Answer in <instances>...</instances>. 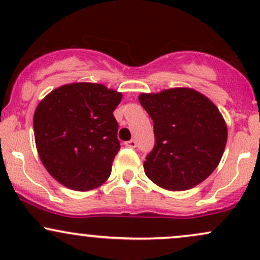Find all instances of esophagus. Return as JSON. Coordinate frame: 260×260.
Listing matches in <instances>:
<instances>
[{
	"label": "esophagus",
	"mask_w": 260,
	"mask_h": 260,
	"mask_svg": "<svg viewBox=\"0 0 260 260\" xmlns=\"http://www.w3.org/2000/svg\"><path fill=\"white\" fill-rule=\"evenodd\" d=\"M124 145H126L127 148H136L137 147V142L134 139H131V140H128V142L124 143Z\"/></svg>",
	"instance_id": "34e87169"
}]
</instances>
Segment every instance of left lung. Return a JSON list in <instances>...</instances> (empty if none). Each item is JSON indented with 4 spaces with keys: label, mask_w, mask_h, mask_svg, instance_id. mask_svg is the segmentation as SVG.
Wrapping results in <instances>:
<instances>
[{
    "label": "left lung",
    "mask_w": 260,
    "mask_h": 260,
    "mask_svg": "<svg viewBox=\"0 0 260 260\" xmlns=\"http://www.w3.org/2000/svg\"><path fill=\"white\" fill-rule=\"evenodd\" d=\"M139 103L154 122V149L145 175L169 190H186L211 175L221 160L228 127L217 107L189 88L140 94Z\"/></svg>",
    "instance_id": "8db88e82"
}]
</instances>
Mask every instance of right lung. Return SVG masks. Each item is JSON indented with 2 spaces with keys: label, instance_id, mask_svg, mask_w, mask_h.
<instances>
[{
  "label": "right lung",
  "instance_id": "right-lung-1",
  "mask_svg": "<svg viewBox=\"0 0 260 260\" xmlns=\"http://www.w3.org/2000/svg\"><path fill=\"white\" fill-rule=\"evenodd\" d=\"M121 99V92L103 84L72 83L40 101L34 113L35 143L56 181L74 190H90L109 178L121 148L113 117Z\"/></svg>",
  "mask_w": 260,
  "mask_h": 260
}]
</instances>
